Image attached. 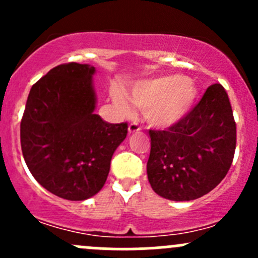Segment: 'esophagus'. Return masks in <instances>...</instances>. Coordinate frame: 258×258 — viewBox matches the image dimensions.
Here are the masks:
<instances>
[{
    "mask_svg": "<svg viewBox=\"0 0 258 258\" xmlns=\"http://www.w3.org/2000/svg\"><path fill=\"white\" fill-rule=\"evenodd\" d=\"M140 130H141L140 124L137 122H132L128 126V134H135V132H139Z\"/></svg>",
    "mask_w": 258,
    "mask_h": 258,
    "instance_id": "34e87169",
    "label": "esophagus"
}]
</instances>
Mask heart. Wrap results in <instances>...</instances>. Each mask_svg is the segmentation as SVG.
I'll list each match as a JSON object with an SVG mask.
<instances>
[{
	"label": "heart",
	"instance_id": "1",
	"mask_svg": "<svg viewBox=\"0 0 258 258\" xmlns=\"http://www.w3.org/2000/svg\"><path fill=\"white\" fill-rule=\"evenodd\" d=\"M197 97L195 81L181 75L140 81L131 88V101L145 110L146 119L156 127H170L181 121L192 110ZM112 100L123 114L132 112L131 102L121 88L112 91Z\"/></svg>",
	"mask_w": 258,
	"mask_h": 258
}]
</instances>
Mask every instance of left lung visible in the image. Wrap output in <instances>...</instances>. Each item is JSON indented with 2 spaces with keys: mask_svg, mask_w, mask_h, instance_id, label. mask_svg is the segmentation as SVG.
Returning a JSON list of instances; mask_svg holds the SVG:
<instances>
[{
  "mask_svg": "<svg viewBox=\"0 0 258 258\" xmlns=\"http://www.w3.org/2000/svg\"><path fill=\"white\" fill-rule=\"evenodd\" d=\"M147 177L158 196L192 201L227 175L236 148V123L225 88L210 86L181 121L165 131L150 130Z\"/></svg>",
  "mask_w": 258,
  "mask_h": 258,
  "instance_id": "left-lung-1",
  "label": "left lung"
}]
</instances>
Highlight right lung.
Segmentation results:
<instances>
[{
    "instance_id": "1",
    "label": "right lung",
    "mask_w": 258,
    "mask_h": 258,
    "mask_svg": "<svg viewBox=\"0 0 258 258\" xmlns=\"http://www.w3.org/2000/svg\"><path fill=\"white\" fill-rule=\"evenodd\" d=\"M91 64H59L32 86L21 121V147L28 170L47 191L70 201L95 196L105 184L127 123L95 113Z\"/></svg>"
}]
</instances>
